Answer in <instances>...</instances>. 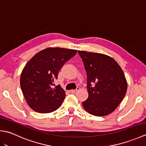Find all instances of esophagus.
<instances>
[{"mask_svg":"<svg viewBox=\"0 0 146 146\" xmlns=\"http://www.w3.org/2000/svg\"><path fill=\"white\" fill-rule=\"evenodd\" d=\"M80 90V88L78 87L76 90H70V93H71V94H75V92H77V90Z\"/></svg>","mask_w":146,"mask_h":146,"instance_id":"obj_1","label":"esophagus"}]
</instances>
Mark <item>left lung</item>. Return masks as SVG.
Listing matches in <instances>:
<instances>
[{
  "instance_id": "8db88e82",
  "label": "left lung",
  "mask_w": 146,
  "mask_h": 146,
  "mask_svg": "<svg viewBox=\"0 0 146 146\" xmlns=\"http://www.w3.org/2000/svg\"><path fill=\"white\" fill-rule=\"evenodd\" d=\"M78 52L87 76L88 97L82 102L83 106L93 115H107L116 109L126 94L127 83L124 73L109 56L85 51Z\"/></svg>"
}]
</instances>
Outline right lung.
<instances>
[{"instance_id": "obj_1", "label": "right lung", "mask_w": 146, "mask_h": 146, "mask_svg": "<svg viewBox=\"0 0 146 146\" xmlns=\"http://www.w3.org/2000/svg\"><path fill=\"white\" fill-rule=\"evenodd\" d=\"M77 50L48 48L38 52L25 65L20 78L21 88L27 104L39 113H50L61 106L65 92L54 86L59 71Z\"/></svg>"}]
</instances>
